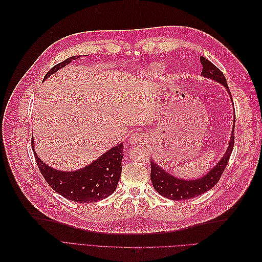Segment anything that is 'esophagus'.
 Returning a JSON list of instances; mask_svg holds the SVG:
<instances>
[{
	"label": "esophagus",
	"mask_w": 262,
	"mask_h": 262,
	"mask_svg": "<svg viewBox=\"0 0 262 262\" xmlns=\"http://www.w3.org/2000/svg\"><path fill=\"white\" fill-rule=\"evenodd\" d=\"M147 141V138L144 133H140V132H136V133H132L130 138H129V142L130 144L134 145V144H142V143H145Z\"/></svg>",
	"instance_id": "esophagus-1"
}]
</instances>
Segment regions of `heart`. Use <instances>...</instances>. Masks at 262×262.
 <instances>
[{"label": "heart", "instance_id": "b5f03b06", "mask_svg": "<svg viewBox=\"0 0 262 262\" xmlns=\"http://www.w3.org/2000/svg\"><path fill=\"white\" fill-rule=\"evenodd\" d=\"M162 70H163V68L162 67H155V68H153V71L155 73H157V72H162Z\"/></svg>", "mask_w": 262, "mask_h": 262}]
</instances>
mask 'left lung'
<instances>
[{"instance_id": "1", "label": "left lung", "mask_w": 262, "mask_h": 262, "mask_svg": "<svg viewBox=\"0 0 262 262\" xmlns=\"http://www.w3.org/2000/svg\"><path fill=\"white\" fill-rule=\"evenodd\" d=\"M200 62L202 64V72L201 75L203 77L211 78V80L221 83L225 89L227 90L229 96L232 99L231 92L228 90V85L226 83L224 74L221 72L215 66L210 62L208 59L200 57ZM233 101V99H232ZM234 129H235V118H234V124H233V131L231 134V140H229V144L226 149L224 156L222 160L214 166V167L205 173L199 179H192V180H186L173 177L171 173L164 170L160 167L153 160L150 161V180L154 186V189L160 193L161 195L167 198L170 200H188L194 198L196 195H200L204 192L209 191L214 186L217 184L222 173H223L226 165L231 157L232 150L234 147Z\"/></svg>"}]
</instances>
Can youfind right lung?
<instances>
[{"instance_id": "right-lung-1", "label": "right lung", "mask_w": 262, "mask_h": 262, "mask_svg": "<svg viewBox=\"0 0 262 262\" xmlns=\"http://www.w3.org/2000/svg\"><path fill=\"white\" fill-rule=\"evenodd\" d=\"M77 58L78 55H75L54 66L46 74L45 80ZM31 144L38 168L43 178L54 191L64 196L66 199L80 203L96 202L106 199L116 190L122 170V143L108 149L105 154L89 166L74 171H62L50 167L38 157L34 148V141Z\"/></svg>"}]
</instances>
